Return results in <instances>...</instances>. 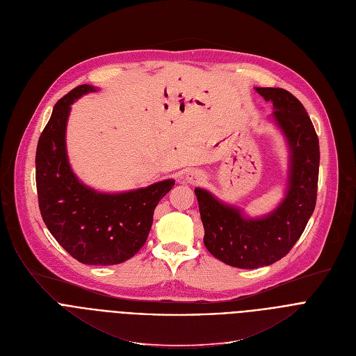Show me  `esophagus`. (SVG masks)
<instances>
[{
	"label": "esophagus",
	"instance_id": "obj_1",
	"mask_svg": "<svg viewBox=\"0 0 356 356\" xmlns=\"http://www.w3.org/2000/svg\"><path fill=\"white\" fill-rule=\"evenodd\" d=\"M204 179V175L203 172L197 170V169H192V170H187L183 176V181H187L191 184H196V183H200L202 180Z\"/></svg>",
	"mask_w": 356,
	"mask_h": 356
}]
</instances>
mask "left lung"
Returning <instances> with one entry per match:
<instances>
[{"instance_id":"left-lung-1","label":"left lung","mask_w":356,"mask_h":356,"mask_svg":"<svg viewBox=\"0 0 356 356\" xmlns=\"http://www.w3.org/2000/svg\"><path fill=\"white\" fill-rule=\"evenodd\" d=\"M273 104V120L289 147L286 195L262 218H248L243 210L226 204L196 187L206 249L223 264L256 269L286 256L303 233L316 204L319 140L303 104L288 90L254 87Z\"/></svg>"}]
</instances>
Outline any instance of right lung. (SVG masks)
I'll return each mask as SVG.
<instances>
[{
  "label": "right lung",
  "instance_id": "obj_1",
  "mask_svg": "<svg viewBox=\"0 0 356 356\" xmlns=\"http://www.w3.org/2000/svg\"><path fill=\"white\" fill-rule=\"evenodd\" d=\"M97 88L83 84L57 102L35 153V181L42 220L54 239L84 265H117L147 241L153 213L170 192L168 179L124 193H100L71 170L65 150L68 114L77 99Z\"/></svg>",
  "mask_w": 356,
  "mask_h": 356
}]
</instances>
